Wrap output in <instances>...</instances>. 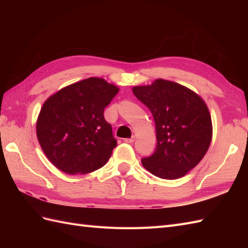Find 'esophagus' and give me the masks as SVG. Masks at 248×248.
Returning <instances> with one entry per match:
<instances>
[{
    "mask_svg": "<svg viewBox=\"0 0 248 248\" xmlns=\"http://www.w3.org/2000/svg\"><path fill=\"white\" fill-rule=\"evenodd\" d=\"M134 140H135V136L133 135L132 138H131V139H124V141H125V143H129V144H131V143H133Z\"/></svg>",
    "mask_w": 248,
    "mask_h": 248,
    "instance_id": "obj_1",
    "label": "esophagus"
}]
</instances>
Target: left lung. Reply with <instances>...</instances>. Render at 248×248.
Here are the masks:
<instances>
[{"label":"left lung","mask_w":248,"mask_h":248,"mask_svg":"<svg viewBox=\"0 0 248 248\" xmlns=\"http://www.w3.org/2000/svg\"><path fill=\"white\" fill-rule=\"evenodd\" d=\"M132 92L150 109L155 124V150L141 164L167 180L186 175L211 144V115L204 101L186 86L162 78Z\"/></svg>","instance_id":"obj_1"}]
</instances>
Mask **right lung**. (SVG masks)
Returning a JSON list of instances; mask_svg holds the SVG:
<instances>
[{
	"label": "right lung",
	"mask_w": 248,
	"mask_h": 248,
	"mask_svg": "<svg viewBox=\"0 0 248 248\" xmlns=\"http://www.w3.org/2000/svg\"><path fill=\"white\" fill-rule=\"evenodd\" d=\"M118 92L103 78H89L64 87L44 103L37 139L56 168L83 175L108 161L117 140L103 113Z\"/></svg>",
	"instance_id": "right-lung-1"
}]
</instances>
